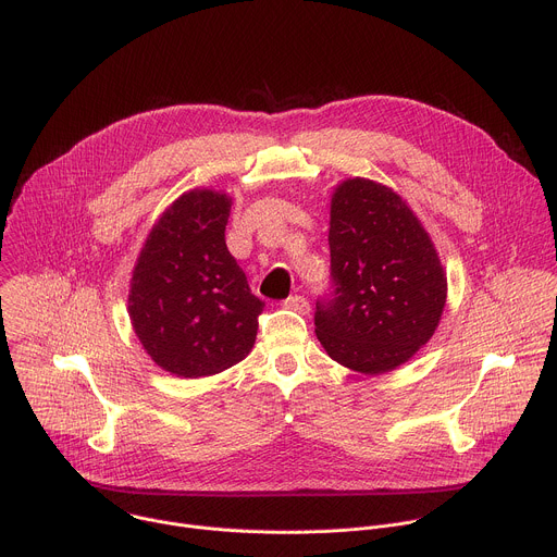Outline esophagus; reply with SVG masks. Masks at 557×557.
<instances>
[{"label": "esophagus", "mask_w": 557, "mask_h": 557, "mask_svg": "<svg viewBox=\"0 0 557 557\" xmlns=\"http://www.w3.org/2000/svg\"><path fill=\"white\" fill-rule=\"evenodd\" d=\"M284 306L290 308V310H295V312H301V314H306V312L310 310V304H308V299H306L304 295H290V297H286V299H284Z\"/></svg>", "instance_id": "1"}]
</instances>
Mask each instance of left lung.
Wrapping results in <instances>:
<instances>
[{
    "label": "left lung",
    "mask_w": 557,
    "mask_h": 557,
    "mask_svg": "<svg viewBox=\"0 0 557 557\" xmlns=\"http://www.w3.org/2000/svg\"><path fill=\"white\" fill-rule=\"evenodd\" d=\"M331 288L314 333L342 366L379 374L406 363L434 335L447 280L430 237L392 189L352 178L331 205Z\"/></svg>",
    "instance_id": "1"
}]
</instances>
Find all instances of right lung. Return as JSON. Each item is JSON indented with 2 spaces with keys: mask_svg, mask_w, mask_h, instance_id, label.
I'll use <instances>...</instances> for the list:
<instances>
[{
  "mask_svg": "<svg viewBox=\"0 0 557 557\" xmlns=\"http://www.w3.org/2000/svg\"><path fill=\"white\" fill-rule=\"evenodd\" d=\"M231 200L196 189L151 228L129 290V317L147 355L196 379L243 361L256 344L264 304L224 243Z\"/></svg>",
  "mask_w": 557,
  "mask_h": 557,
  "instance_id": "right-lung-1",
  "label": "right lung"
}]
</instances>
